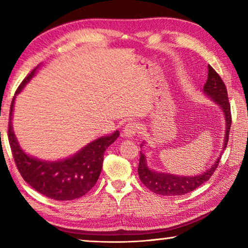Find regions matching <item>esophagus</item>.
<instances>
[{"mask_svg":"<svg viewBox=\"0 0 248 248\" xmlns=\"http://www.w3.org/2000/svg\"><path fill=\"white\" fill-rule=\"evenodd\" d=\"M140 127L137 123H129L124 125V137L128 138V139H132V138L136 136V134L139 132Z\"/></svg>","mask_w":248,"mask_h":248,"instance_id":"34e87169","label":"esophagus"}]
</instances>
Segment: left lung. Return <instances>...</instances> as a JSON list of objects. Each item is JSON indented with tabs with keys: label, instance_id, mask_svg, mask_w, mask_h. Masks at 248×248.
I'll use <instances>...</instances> for the list:
<instances>
[{
	"label": "left lung",
	"instance_id": "8db88e82",
	"mask_svg": "<svg viewBox=\"0 0 248 248\" xmlns=\"http://www.w3.org/2000/svg\"><path fill=\"white\" fill-rule=\"evenodd\" d=\"M203 93L208 97L215 102L217 106L223 111L224 120H225V136L223 140V146H222L221 154L225 150L229 141V133L232 124L231 118V106L228 98V92H226L225 84L222 81L220 75L217 74L211 65H208V79L203 86ZM145 144L142 142L141 148ZM221 154L217 156L213 164L203 170L202 173L191 175V176H183L175 175L170 173H163V171H156L150 169L146 162V156L140 152V162L138 167V174H139L140 180L142 184L149 188L154 194L162 196H182L188 194L201 185L204 184L209 178L211 177L213 171L219 165Z\"/></svg>",
	"mask_w": 248,
	"mask_h": 248
}]
</instances>
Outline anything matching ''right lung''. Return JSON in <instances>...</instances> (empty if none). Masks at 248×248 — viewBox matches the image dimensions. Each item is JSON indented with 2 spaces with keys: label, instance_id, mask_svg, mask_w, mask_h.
Segmentation results:
<instances>
[{
  "label": "right lung",
  "instance_id": "1",
  "mask_svg": "<svg viewBox=\"0 0 248 248\" xmlns=\"http://www.w3.org/2000/svg\"><path fill=\"white\" fill-rule=\"evenodd\" d=\"M38 68L33 69L20 83L12 100L8 121V141L12 153L20 175L33 189L54 200L78 199L89 192L97 182L102 171L105 151L117 140L119 131L116 130L111 134L100 137L72 156L58 161H46L27 154L20 148L12 125V119L16 95L35 77Z\"/></svg>",
  "mask_w": 248,
  "mask_h": 248
}]
</instances>
